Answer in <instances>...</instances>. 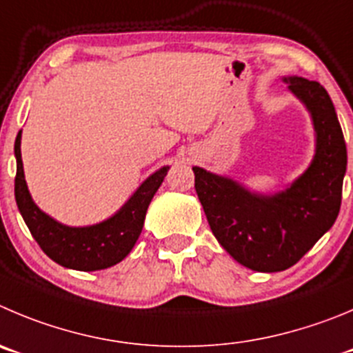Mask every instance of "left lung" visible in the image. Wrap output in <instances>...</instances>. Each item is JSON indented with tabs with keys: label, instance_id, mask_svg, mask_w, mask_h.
<instances>
[{
	"label": "left lung",
	"instance_id": "1",
	"mask_svg": "<svg viewBox=\"0 0 353 353\" xmlns=\"http://www.w3.org/2000/svg\"><path fill=\"white\" fill-rule=\"evenodd\" d=\"M282 81L314 125L315 154L301 176L281 192L259 193L193 167L196 195L217 242L240 265L265 273L291 268L331 230L347 172L343 132L325 88L301 77Z\"/></svg>",
	"mask_w": 353,
	"mask_h": 353
}]
</instances>
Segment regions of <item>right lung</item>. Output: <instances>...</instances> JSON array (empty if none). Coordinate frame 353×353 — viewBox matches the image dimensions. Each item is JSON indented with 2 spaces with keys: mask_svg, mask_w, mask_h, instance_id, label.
Instances as JSON below:
<instances>
[{
  "mask_svg": "<svg viewBox=\"0 0 353 353\" xmlns=\"http://www.w3.org/2000/svg\"><path fill=\"white\" fill-rule=\"evenodd\" d=\"M21 139L22 130L17 134L13 146L17 160L15 200L24 223L43 252L64 268L80 272L110 268L127 258L143 232L150 202L165 179L170 167L163 165L154 170L132 193L130 199L104 221L88 226H68L43 212L32 200L22 165Z\"/></svg>",
  "mask_w": 353,
  "mask_h": 353,
  "instance_id": "right-lung-1",
  "label": "right lung"
}]
</instances>
